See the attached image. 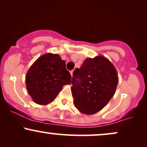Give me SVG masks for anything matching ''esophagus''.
Returning a JSON list of instances; mask_svg holds the SVG:
<instances>
[{
    "label": "esophagus",
    "mask_w": 147,
    "mask_h": 147,
    "mask_svg": "<svg viewBox=\"0 0 147 147\" xmlns=\"http://www.w3.org/2000/svg\"><path fill=\"white\" fill-rule=\"evenodd\" d=\"M70 75H71V77H72V76H73V70L70 71Z\"/></svg>",
    "instance_id": "1"
}]
</instances>
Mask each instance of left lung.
I'll use <instances>...</instances> for the list:
<instances>
[{"instance_id": "8db88e82", "label": "left lung", "mask_w": 147, "mask_h": 147, "mask_svg": "<svg viewBox=\"0 0 147 147\" xmlns=\"http://www.w3.org/2000/svg\"><path fill=\"white\" fill-rule=\"evenodd\" d=\"M71 91L74 105L79 112L92 115L109 103L118 84L117 70L105 57L86 58L73 72Z\"/></svg>"}]
</instances>
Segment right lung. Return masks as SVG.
I'll use <instances>...</instances> for the list:
<instances>
[{
	"mask_svg": "<svg viewBox=\"0 0 147 147\" xmlns=\"http://www.w3.org/2000/svg\"><path fill=\"white\" fill-rule=\"evenodd\" d=\"M25 84L34 102L44 106L55 100L64 85L71 84V75L59 55L46 53L30 66Z\"/></svg>",
	"mask_w": 147,
	"mask_h": 147,
	"instance_id": "add662e5",
	"label": "right lung"
}]
</instances>
